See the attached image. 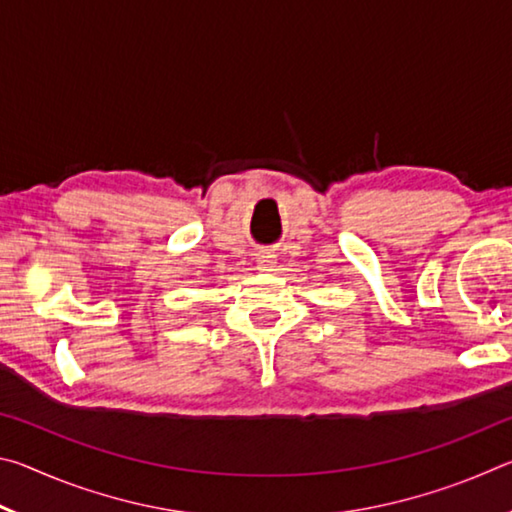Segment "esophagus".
<instances>
[{
	"label": "esophagus",
	"instance_id": "1",
	"mask_svg": "<svg viewBox=\"0 0 512 512\" xmlns=\"http://www.w3.org/2000/svg\"><path fill=\"white\" fill-rule=\"evenodd\" d=\"M257 268L264 273H273L277 268V257L273 253H259L257 255Z\"/></svg>",
	"mask_w": 512,
	"mask_h": 512
}]
</instances>
